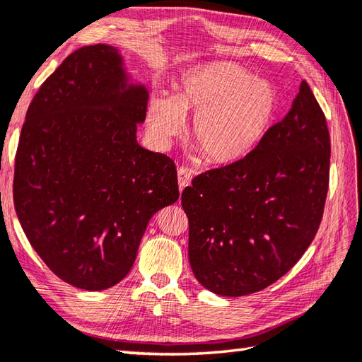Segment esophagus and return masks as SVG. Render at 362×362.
I'll list each match as a JSON object with an SVG mask.
<instances>
[{
    "label": "esophagus",
    "mask_w": 362,
    "mask_h": 362,
    "mask_svg": "<svg viewBox=\"0 0 362 362\" xmlns=\"http://www.w3.org/2000/svg\"><path fill=\"white\" fill-rule=\"evenodd\" d=\"M193 177H194V173H193V169H191V168H188V166H180L179 168V171H177V179H179L180 191L189 185L191 180H193Z\"/></svg>",
    "instance_id": "esophagus-1"
}]
</instances>
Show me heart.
Wrapping results in <instances>:
<instances>
[{
    "instance_id": "obj_1",
    "label": "heart",
    "mask_w": 362,
    "mask_h": 362,
    "mask_svg": "<svg viewBox=\"0 0 362 362\" xmlns=\"http://www.w3.org/2000/svg\"><path fill=\"white\" fill-rule=\"evenodd\" d=\"M278 92L230 62L189 70L175 84L174 98H153L147 125L160 144L179 136L183 116L194 115L191 141L202 158L215 166L240 161L256 147L272 125Z\"/></svg>"
}]
</instances>
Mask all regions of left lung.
I'll list each match as a JSON object with an SVG mask.
<instances>
[{
    "instance_id": "8db88e82",
    "label": "left lung",
    "mask_w": 362,
    "mask_h": 362,
    "mask_svg": "<svg viewBox=\"0 0 362 362\" xmlns=\"http://www.w3.org/2000/svg\"><path fill=\"white\" fill-rule=\"evenodd\" d=\"M329 157L327 119L301 81L292 110L245 158L183 189L196 279L216 295L243 296L284 276L322 223Z\"/></svg>"
}]
</instances>
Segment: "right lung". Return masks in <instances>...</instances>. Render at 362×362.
<instances>
[{"label":"right lung","mask_w":362,"mask_h":362,"mask_svg":"<svg viewBox=\"0 0 362 362\" xmlns=\"http://www.w3.org/2000/svg\"><path fill=\"white\" fill-rule=\"evenodd\" d=\"M147 100L117 49L98 44L69 54L26 111L13 205L34 251L70 286L122 281L148 219L179 199L174 161L136 141Z\"/></svg>","instance_id":"right-lung-1"}]
</instances>
